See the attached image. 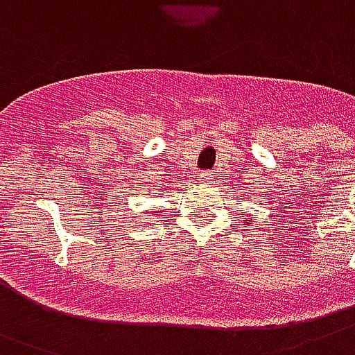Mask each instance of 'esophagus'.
I'll return each mask as SVG.
<instances>
[{"label": "esophagus", "mask_w": 355, "mask_h": 355, "mask_svg": "<svg viewBox=\"0 0 355 355\" xmlns=\"http://www.w3.org/2000/svg\"><path fill=\"white\" fill-rule=\"evenodd\" d=\"M200 183H203V185L215 183V178H213V174H211V172H202V174H200Z\"/></svg>", "instance_id": "1"}]
</instances>
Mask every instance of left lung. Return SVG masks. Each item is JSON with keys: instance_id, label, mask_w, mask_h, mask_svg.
<instances>
[{"instance_id": "1", "label": "left lung", "mask_w": 355, "mask_h": 355, "mask_svg": "<svg viewBox=\"0 0 355 355\" xmlns=\"http://www.w3.org/2000/svg\"><path fill=\"white\" fill-rule=\"evenodd\" d=\"M248 222H250V224H252V220H246V224H248Z\"/></svg>"}]
</instances>
